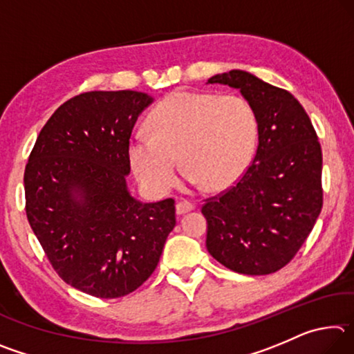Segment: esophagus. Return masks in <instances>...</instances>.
<instances>
[{
    "label": "esophagus",
    "instance_id": "obj_1",
    "mask_svg": "<svg viewBox=\"0 0 354 354\" xmlns=\"http://www.w3.org/2000/svg\"><path fill=\"white\" fill-rule=\"evenodd\" d=\"M194 205H192L190 201H179L178 205H176V214L178 215H183V214H185V212H190V211H194Z\"/></svg>",
    "mask_w": 354,
    "mask_h": 354
}]
</instances>
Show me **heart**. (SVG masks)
<instances>
[{"label": "heart", "instance_id": "b5f03b06", "mask_svg": "<svg viewBox=\"0 0 354 354\" xmlns=\"http://www.w3.org/2000/svg\"><path fill=\"white\" fill-rule=\"evenodd\" d=\"M149 134H133L131 169L154 194L170 189L178 154L184 183L218 190L242 175L254 151L257 122L253 107L236 95L178 91L151 112Z\"/></svg>", "mask_w": 354, "mask_h": 354}]
</instances>
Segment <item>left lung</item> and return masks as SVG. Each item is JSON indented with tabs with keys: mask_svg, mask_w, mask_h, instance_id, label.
I'll list each match as a JSON object with an SVG mask.
<instances>
[{
	"mask_svg": "<svg viewBox=\"0 0 354 354\" xmlns=\"http://www.w3.org/2000/svg\"><path fill=\"white\" fill-rule=\"evenodd\" d=\"M207 84L241 91L254 111L259 140L242 178L201 207L207 251L232 272L274 273L297 254L322 211L319 139L306 111L284 88L243 70Z\"/></svg>",
	"mask_w": 354,
	"mask_h": 354,
	"instance_id": "1",
	"label": "left lung"
}]
</instances>
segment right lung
I'll return each instance as SVG.
<instances>
[{"label": "right lung", "mask_w": 354, "mask_h": 354, "mask_svg": "<svg viewBox=\"0 0 354 354\" xmlns=\"http://www.w3.org/2000/svg\"><path fill=\"white\" fill-rule=\"evenodd\" d=\"M153 97L86 92L41 128L25 170L26 215L65 283L98 298L134 292L151 277L176 225L175 201L129 194L128 145Z\"/></svg>", "instance_id": "1"}]
</instances>
